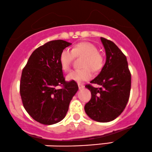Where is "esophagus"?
Masks as SVG:
<instances>
[{
    "instance_id": "obj_1",
    "label": "esophagus",
    "mask_w": 152,
    "mask_h": 152,
    "mask_svg": "<svg viewBox=\"0 0 152 152\" xmlns=\"http://www.w3.org/2000/svg\"><path fill=\"white\" fill-rule=\"evenodd\" d=\"M78 86H79V89H83V88L84 87V84H81V83H79V84H78Z\"/></svg>"
}]
</instances>
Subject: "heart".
Listing matches in <instances>:
<instances>
[{
  "instance_id": "obj_1",
  "label": "heart",
  "mask_w": 152,
  "mask_h": 152,
  "mask_svg": "<svg viewBox=\"0 0 152 152\" xmlns=\"http://www.w3.org/2000/svg\"><path fill=\"white\" fill-rule=\"evenodd\" d=\"M84 56L81 69L73 70L68 73L67 79L71 81L81 82L89 80L94 72H98L104 66V58L98 50V48L93 43L83 42L76 45L72 50L66 48L60 55V63L63 71L70 69L75 57Z\"/></svg>"
}]
</instances>
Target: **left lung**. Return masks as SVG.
<instances>
[{
	"label": "left lung",
	"instance_id": "8db88e82",
	"mask_svg": "<svg viewBox=\"0 0 152 152\" xmlns=\"http://www.w3.org/2000/svg\"><path fill=\"white\" fill-rule=\"evenodd\" d=\"M106 53V62L101 72L85 87L91 98L85 104L87 115L95 121L107 123L118 118L124 110L130 96L131 75L126 56L113 42L101 37Z\"/></svg>",
	"mask_w": 152,
	"mask_h": 152
}]
</instances>
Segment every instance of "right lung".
<instances>
[{
	"instance_id": "1",
	"label": "right lung",
	"mask_w": 152,
	"mask_h": 152,
	"mask_svg": "<svg viewBox=\"0 0 152 152\" xmlns=\"http://www.w3.org/2000/svg\"><path fill=\"white\" fill-rule=\"evenodd\" d=\"M71 45L62 39L48 42L31 53L22 71L20 94L23 105L42 124L62 121L79 89L76 81H65L60 63L61 52ZM58 86L62 88L57 89Z\"/></svg>"
}]
</instances>
